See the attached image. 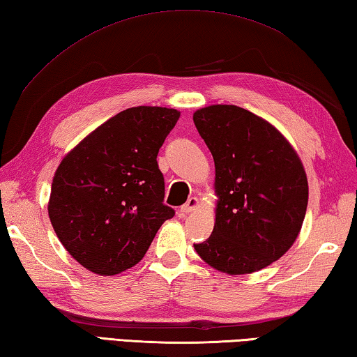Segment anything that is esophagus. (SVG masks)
I'll list each match as a JSON object with an SVG mask.
<instances>
[{
	"instance_id": "esophagus-1",
	"label": "esophagus",
	"mask_w": 357,
	"mask_h": 357,
	"mask_svg": "<svg viewBox=\"0 0 357 357\" xmlns=\"http://www.w3.org/2000/svg\"><path fill=\"white\" fill-rule=\"evenodd\" d=\"M198 207V198H195V197H192V198H189V201H187V203L181 207V211H179V213L181 215H187V213H190V212H193Z\"/></svg>"
}]
</instances>
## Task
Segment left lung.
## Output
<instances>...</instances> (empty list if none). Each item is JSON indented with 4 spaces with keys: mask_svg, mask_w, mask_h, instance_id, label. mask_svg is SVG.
<instances>
[{
    "mask_svg": "<svg viewBox=\"0 0 357 357\" xmlns=\"http://www.w3.org/2000/svg\"><path fill=\"white\" fill-rule=\"evenodd\" d=\"M193 123L215 162V225L193 243L199 257L228 275L265 268L300 234L309 187L304 167L278 129L246 109L207 106Z\"/></svg>",
    "mask_w": 357,
    "mask_h": 357,
    "instance_id": "8db88e82",
    "label": "left lung"
}]
</instances>
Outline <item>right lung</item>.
Returning a JSON list of instances; mask_svg holds the SVG:
<instances>
[{
    "label": "right lung",
    "mask_w": 357,
    "mask_h": 357,
    "mask_svg": "<svg viewBox=\"0 0 357 357\" xmlns=\"http://www.w3.org/2000/svg\"><path fill=\"white\" fill-rule=\"evenodd\" d=\"M178 120L176 109L129 107L62 159L48 215L61 243L82 267L101 276L131 268L174 215L164 204L156 158Z\"/></svg>",
    "instance_id": "1"
}]
</instances>
